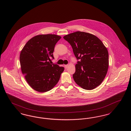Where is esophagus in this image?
<instances>
[{
	"mask_svg": "<svg viewBox=\"0 0 131 131\" xmlns=\"http://www.w3.org/2000/svg\"><path fill=\"white\" fill-rule=\"evenodd\" d=\"M64 66H65V68L67 69L68 68V65H65Z\"/></svg>",
	"mask_w": 131,
	"mask_h": 131,
	"instance_id": "obj_1",
	"label": "esophagus"
}]
</instances>
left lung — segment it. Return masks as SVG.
<instances>
[{
	"label": "left lung",
	"instance_id": "left-lung-1",
	"mask_svg": "<svg viewBox=\"0 0 131 131\" xmlns=\"http://www.w3.org/2000/svg\"><path fill=\"white\" fill-rule=\"evenodd\" d=\"M63 38L71 45L78 61L73 75L75 82L85 90H92L104 81L108 68L107 48L97 36L77 31Z\"/></svg>",
	"mask_w": 131,
	"mask_h": 131
}]
</instances>
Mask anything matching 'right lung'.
<instances>
[{
    "mask_svg": "<svg viewBox=\"0 0 131 131\" xmlns=\"http://www.w3.org/2000/svg\"><path fill=\"white\" fill-rule=\"evenodd\" d=\"M61 37L56 34H40L30 39L21 50L20 68L26 81L34 90L46 92L59 81L64 68L50 64V57Z\"/></svg>",
    "mask_w": 131,
    "mask_h": 131,
    "instance_id": "1",
    "label": "right lung"
}]
</instances>
